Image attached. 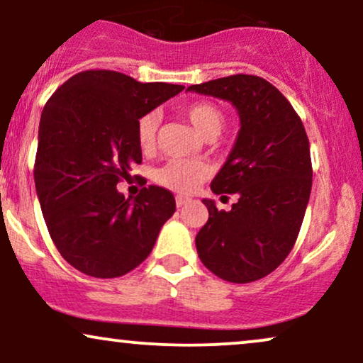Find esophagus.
Segmentation results:
<instances>
[{"label": "esophagus", "mask_w": 363, "mask_h": 363, "mask_svg": "<svg viewBox=\"0 0 363 363\" xmlns=\"http://www.w3.org/2000/svg\"><path fill=\"white\" fill-rule=\"evenodd\" d=\"M189 201H191V199L186 198V196H177V198H176V205H177V208L184 206L186 203H189Z\"/></svg>", "instance_id": "obj_1"}]
</instances>
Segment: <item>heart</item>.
I'll return each instance as SVG.
<instances>
[{
	"mask_svg": "<svg viewBox=\"0 0 363 363\" xmlns=\"http://www.w3.org/2000/svg\"><path fill=\"white\" fill-rule=\"evenodd\" d=\"M184 116L198 129L199 135L211 140L220 135L225 126V114L218 106L208 101H198L184 107ZM158 114L148 112L141 116L136 124V138L143 152H152L157 145ZM208 169L201 162L170 160L155 172V181L176 193H193L205 181Z\"/></svg>",
	"mask_w": 363,
	"mask_h": 363,
	"instance_id": "1",
	"label": "heart"
}]
</instances>
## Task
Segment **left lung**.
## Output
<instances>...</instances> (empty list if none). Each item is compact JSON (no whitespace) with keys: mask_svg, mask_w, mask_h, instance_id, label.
<instances>
[{"mask_svg":"<svg viewBox=\"0 0 363 363\" xmlns=\"http://www.w3.org/2000/svg\"><path fill=\"white\" fill-rule=\"evenodd\" d=\"M232 102L240 131L211 182L215 194H237L230 211L203 199L208 222L196 235L203 264L222 280L251 283L289 256L309 203L312 164L302 119L277 86L254 74H232L187 86Z\"/></svg>","mask_w":363,"mask_h":363,"instance_id":"obj_1","label":"left lung"}]
</instances>
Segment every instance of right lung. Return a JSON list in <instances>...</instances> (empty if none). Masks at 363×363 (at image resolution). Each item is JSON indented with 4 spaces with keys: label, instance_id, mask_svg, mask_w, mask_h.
<instances>
[{
    "label": "right lung",
    "instance_id": "obj_1",
    "mask_svg": "<svg viewBox=\"0 0 363 363\" xmlns=\"http://www.w3.org/2000/svg\"><path fill=\"white\" fill-rule=\"evenodd\" d=\"M182 90L89 69L62 83L44 106L35 191L54 245L78 272L95 278L129 273L147 259L176 211L165 187H143L131 201L116 186L141 164L138 119Z\"/></svg>",
    "mask_w": 363,
    "mask_h": 363
}]
</instances>
